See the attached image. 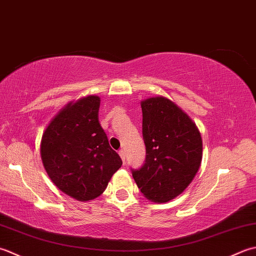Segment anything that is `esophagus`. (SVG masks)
I'll return each instance as SVG.
<instances>
[{"label": "esophagus", "mask_w": 256, "mask_h": 256, "mask_svg": "<svg viewBox=\"0 0 256 256\" xmlns=\"http://www.w3.org/2000/svg\"><path fill=\"white\" fill-rule=\"evenodd\" d=\"M118 154H119V156H120V158H122V162H124V159H126V154H124V151L122 149V150L118 151Z\"/></svg>", "instance_id": "obj_1"}]
</instances>
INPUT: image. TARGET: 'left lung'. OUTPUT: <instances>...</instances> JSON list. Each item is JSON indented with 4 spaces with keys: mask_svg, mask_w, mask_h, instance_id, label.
<instances>
[{
    "mask_svg": "<svg viewBox=\"0 0 256 256\" xmlns=\"http://www.w3.org/2000/svg\"><path fill=\"white\" fill-rule=\"evenodd\" d=\"M144 164L132 176L144 198L168 202L184 192L199 170L202 138L194 120L164 96L142 102Z\"/></svg>",
    "mask_w": 256,
    "mask_h": 256,
    "instance_id": "1",
    "label": "left lung"
}]
</instances>
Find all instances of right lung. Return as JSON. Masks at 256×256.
I'll list each match as a JSON object with an SVG mask.
<instances>
[{"instance_id":"obj_1","label":"right lung","mask_w":256,"mask_h":256,"mask_svg":"<svg viewBox=\"0 0 256 256\" xmlns=\"http://www.w3.org/2000/svg\"><path fill=\"white\" fill-rule=\"evenodd\" d=\"M100 97L70 102L42 136L40 158L52 182L78 201L96 199L122 164L99 124Z\"/></svg>"}]
</instances>
